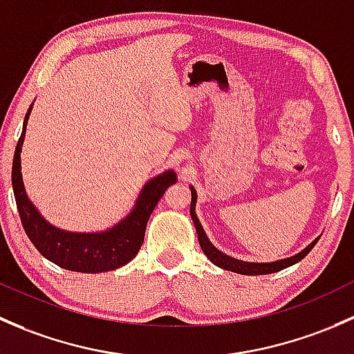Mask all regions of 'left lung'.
Listing matches in <instances>:
<instances>
[{
  "mask_svg": "<svg viewBox=\"0 0 354 354\" xmlns=\"http://www.w3.org/2000/svg\"><path fill=\"white\" fill-rule=\"evenodd\" d=\"M191 196H192L191 218H192V223H194V227H196V232H198L199 245H201L203 252L206 254V257L209 259L214 266H218V268H221V269H227V271L239 272V274H247V276L271 274V272H278V271H281V269L290 268V266L297 264L298 261H301V259L307 256V254L313 249V245L319 242V236H317L312 243H308V245L305 247L304 250H300L298 254H295V256L286 257V259H279V261H274V262H247V261H240V259L230 257V256H227V254L221 252V250H218L216 247L209 242L206 232H204L201 223H199V218H198V214H196L198 192H196V189L192 187V185H191Z\"/></svg>",
  "mask_w": 354,
  "mask_h": 354,
  "instance_id": "1",
  "label": "left lung"
}]
</instances>
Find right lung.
<instances>
[{"label":"right lung","instance_id":"add662e5","mask_svg":"<svg viewBox=\"0 0 354 354\" xmlns=\"http://www.w3.org/2000/svg\"><path fill=\"white\" fill-rule=\"evenodd\" d=\"M32 107L34 104L28 107L25 114L21 136L15 148L12 169L15 201H17V209L25 233L44 257L68 271L95 274V272L114 271L121 266H126L140 252L150 214L167 189L177 182L176 172L165 170L160 176L150 178L141 189L131 213H127V216H124L114 227L104 232L90 233L61 230L50 225L42 216L41 211L34 206V203L28 199L24 178H21L20 153Z\"/></svg>","mask_w":354,"mask_h":354}]
</instances>
